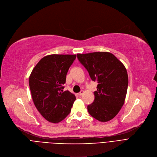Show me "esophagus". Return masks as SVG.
<instances>
[{"mask_svg": "<svg viewBox=\"0 0 157 157\" xmlns=\"http://www.w3.org/2000/svg\"><path fill=\"white\" fill-rule=\"evenodd\" d=\"M83 93H84V91H83V90H81V91L80 92H79V93L78 94V95H79V96H81V95H82L83 94Z\"/></svg>", "mask_w": 157, "mask_h": 157, "instance_id": "obj_1", "label": "esophagus"}]
</instances>
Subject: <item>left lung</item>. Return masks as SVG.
Listing matches in <instances>:
<instances>
[{"instance_id":"obj_1","label":"left lung","mask_w":157,"mask_h":157,"mask_svg":"<svg viewBox=\"0 0 157 157\" xmlns=\"http://www.w3.org/2000/svg\"><path fill=\"white\" fill-rule=\"evenodd\" d=\"M77 57L92 80L98 83L94 101L87 107L88 113L102 122L112 120L125 102L128 84L125 67L109 52L79 53Z\"/></svg>"}]
</instances>
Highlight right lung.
Returning <instances> with one entry per match:
<instances>
[{"label": "right lung", "mask_w": 157, "mask_h": 157, "mask_svg": "<svg viewBox=\"0 0 157 157\" xmlns=\"http://www.w3.org/2000/svg\"><path fill=\"white\" fill-rule=\"evenodd\" d=\"M76 55H49L43 57L33 69L29 86L33 102L48 121L57 123L70 113L76 97L63 86Z\"/></svg>", "instance_id": "right-lung-1"}]
</instances>
